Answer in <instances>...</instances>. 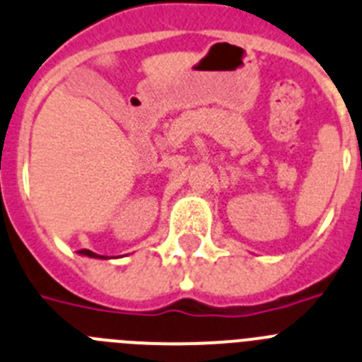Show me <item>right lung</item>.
<instances>
[{"instance_id":"obj_1","label":"right lung","mask_w":362,"mask_h":362,"mask_svg":"<svg viewBox=\"0 0 362 362\" xmlns=\"http://www.w3.org/2000/svg\"><path fill=\"white\" fill-rule=\"evenodd\" d=\"M79 254H81V256H88V258H95V259H108V258H106V256H100V254H95V252H92V250H88V249H83V250H79Z\"/></svg>"}]
</instances>
